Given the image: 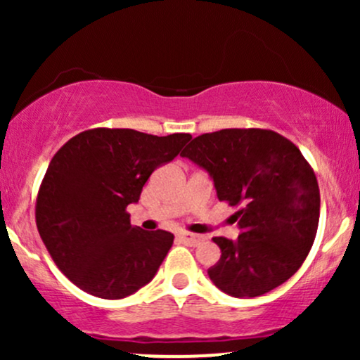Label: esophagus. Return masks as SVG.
Instances as JSON below:
<instances>
[{
	"label": "esophagus",
	"instance_id": "obj_1",
	"mask_svg": "<svg viewBox=\"0 0 360 360\" xmlns=\"http://www.w3.org/2000/svg\"><path fill=\"white\" fill-rule=\"evenodd\" d=\"M179 238L183 240L184 243H188V245H200L201 242H203V237L201 235H196V233H188V232H183L179 233Z\"/></svg>",
	"mask_w": 360,
	"mask_h": 360
}]
</instances>
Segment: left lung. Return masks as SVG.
I'll return each instance as SVG.
<instances>
[{
  "label": "left lung",
  "mask_w": 360,
  "mask_h": 360,
  "mask_svg": "<svg viewBox=\"0 0 360 360\" xmlns=\"http://www.w3.org/2000/svg\"><path fill=\"white\" fill-rule=\"evenodd\" d=\"M212 177L232 206L237 240L214 237L221 257L208 269L233 298L266 295L291 278L316 237L320 189L300 148L260 128H225L200 135L181 152Z\"/></svg>",
  "instance_id": "8db88e82"
}]
</instances>
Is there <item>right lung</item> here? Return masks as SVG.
Here are the masks:
<instances>
[{
    "mask_svg": "<svg viewBox=\"0 0 360 360\" xmlns=\"http://www.w3.org/2000/svg\"><path fill=\"white\" fill-rule=\"evenodd\" d=\"M189 140V134L157 137L94 128L52 157L37 198V229L53 262L77 288L122 300L154 279L174 235L131 226L127 206L139 203L152 172Z\"/></svg>",
    "mask_w": 360,
    "mask_h": 360,
    "instance_id": "1",
    "label": "right lung"
}]
</instances>
